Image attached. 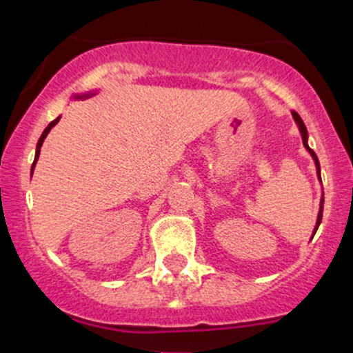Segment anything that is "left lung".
<instances>
[{"instance_id": "obj_1", "label": "left lung", "mask_w": 353, "mask_h": 353, "mask_svg": "<svg viewBox=\"0 0 353 353\" xmlns=\"http://www.w3.org/2000/svg\"><path fill=\"white\" fill-rule=\"evenodd\" d=\"M292 116H294L295 123H297V126H299V131H301V134H302V143H304V147L307 148V152H309V154H311L312 159H314L316 170H318V177H319V181H321V169H319V160H318V157H316L314 152H312L311 148H309V145H307V130H305V126H304V121L301 119V116H299V114L295 112V110H294V112H292ZM323 203H325V196L321 198V206H319L318 220H316V227H314V232H312V236H314L316 230H318V227H319V223H321V219H323Z\"/></svg>"}]
</instances>
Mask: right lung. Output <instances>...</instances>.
Instances as JSON below:
<instances>
[{"instance_id": "add662e5", "label": "right lung", "mask_w": 353, "mask_h": 353, "mask_svg": "<svg viewBox=\"0 0 353 353\" xmlns=\"http://www.w3.org/2000/svg\"><path fill=\"white\" fill-rule=\"evenodd\" d=\"M90 95H94L90 92V94H81V95H74V99H83V97H90ZM58 121H59V117H56L54 121H52V123H49V126L46 128L44 130V133L41 134V138H39V141H37V150H35V159H34V163H32V172H34V167H35V162H37V159H39V154H41V147H42V143H44V140H46V137H48L49 134V131H51V128H54L56 124H58Z\"/></svg>"}]
</instances>
